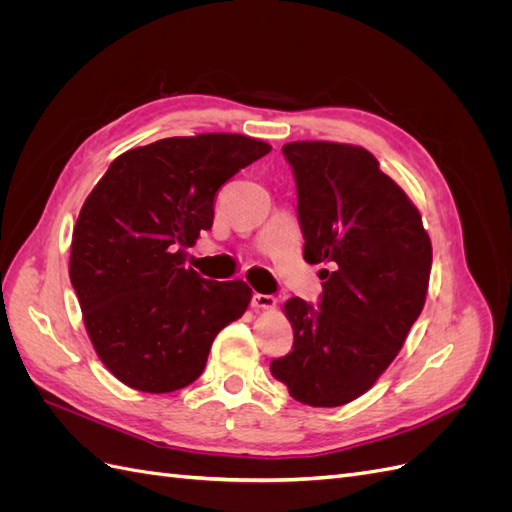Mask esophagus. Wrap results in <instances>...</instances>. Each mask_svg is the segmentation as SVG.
Listing matches in <instances>:
<instances>
[{"label": "esophagus", "mask_w": 512, "mask_h": 512, "mask_svg": "<svg viewBox=\"0 0 512 512\" xmlns=\"http://www.w3.org/2000/svg\"><path fill=\"white\" fill-rule=\"evenodd\" d=\"M277 303V299L273 297V294H260L256 292L252 297V307L254 309H273Z\"/></svg>", "instance_id": "obj_1"}]
</instances>
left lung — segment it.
<instances>
[{"mask_svg": "<svg viewBox=\"0 0 512 512\" xmlns=\"http://www.w3.org/2000/svg\"><path fill=\"white\" fill-rule=\"evenodd\" d=\"M299 192L303 258L318 265L320 309L284 303L294 344L271 361L301 404L337 408L367 393L404 346L427 299L431 241L408 194L363 147H282Z\"/></svg>", "mask_w": 512, "mask_h": 512, "instance_id": "8db88e82", "label": "left lung"}]
</instances>
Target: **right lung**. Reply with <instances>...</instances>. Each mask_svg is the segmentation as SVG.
Segmentation results:
<instances>
[{
  "instance_id": "right-lung-1",
  "label": "right lung",
  "mask_w": 512,
  "mask_h": 512,
  "mask_svg": "<svg viewBox=\"0 0 512 512\" xmlns=\"http://www.w3.org/2000/svg\"><path fill=\"white\" fill-rule=\"evenodd\" d=\"M271 145L245 134L162 138L121 153L85 198L70 282L98 359L134 391L173 393L207 365L215 335L252 301L243 280L183 267L215 194Z\"/></svg>"
}]
</instances>
